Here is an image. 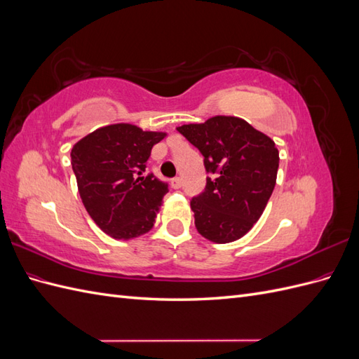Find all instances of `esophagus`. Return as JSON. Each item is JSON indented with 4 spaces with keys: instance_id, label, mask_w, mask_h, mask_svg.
I'll return each mask as SVG.
<instances>
[{
    "instance_id": "1",
    "label": "esophagus",
    "mask_w": 359,
    "mask_h": 359,
    "mask_svg": "<svg viewBox=\"0 0 359 359\" xmlns=\"http://www.w3.org/2000/svg\"><path fill=\"white\" fill-rule=\"evenodd\" d=\"M170 187L172 189H180L181 187V178H173L172 181H170Z\"/></svg>"
}]
</instances>
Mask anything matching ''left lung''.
<instances>
[{
    "label": "left lung",
    "instance_id": "1",
    "mask_svg": "<svg viewBox=\"0 0 359 359\" xmlns=\"http://www.w3.org/2000/svg\"><path fill=\"white\" fill-rule=\"evenodd\" d=\"M203 156L212 178L190 202L198 232L217 244L243 238L260 219L278 170L274 140L238 116L217 115L177 128Z\"/></svg>",
    "mask_w": 359,
    "mask_h": 359
}]
</instances>
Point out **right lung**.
Wrapping results in <instances>:
<instances>
[{"label":"right lung","mask_w":359,"mask_h":359,"mask_svg":"<svg viewBox=\"0 0 359 359\" xmlns=\"http://www.w3.org/2000/svg\"><path fill=\"white\" fill-rule=\"evenodd\" d=\"M166 136L137 126H104L72 148V168L85 210L115 240H133L153 229L168 184L145 175L151 149Z\"/></svg>","instance_id":"right-lung-1"}]
</instances>
